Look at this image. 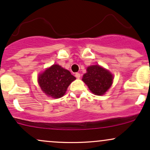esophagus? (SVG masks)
<instances>
[{"label": "esophagus", "instance_id": "obj_1", "mask_svg": "<svg viewBox=\"0 0 150 150\" xmlns=\"http://www.w3.org/2000/svg\"><path fill=\"white\" fill-rule=\"evenodd\" d=\"M75 77H76V78H77V79L80 78V74L78 73H75Z\"/></svg>", "mask_w": 150, "mask_h": 150}]
</instances>
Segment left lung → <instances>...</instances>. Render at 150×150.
I'll use <instances>...</instances> for the list:
<instances>
[{
  "instance_id": "obj_1",
  "label": "left lung",
  "mask_w": 150,
  "mask_h": 150,
  "mask_svg": "<svg viewBox=\"0 0 150 150\" xmlns=\"http://www.w3.org/2000/svg\"><path fill=\"white\" fill-rule=\"evenodd\" d=\"M82 80L93 94L103 95L112 85L113 75L99 65H92L87 68Z\"/></svg>"
}]
</instances>
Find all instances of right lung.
<instances>
[{"label": "right lung", "instance_id": "1", "mask_svg": "<svg viewBox=\"0 0 150 150\" xmlns=\"http://www.w3.org/2000/svg\"><path fill=\"white\" fill-rule=\"evenodd\" d=\"M75 79L70 71L56 64L41 74L38 80L41 89L46 94L52 98H61Z\"/></svg>", "mask_w": 150, "mask_h": 150}]
</instances>
